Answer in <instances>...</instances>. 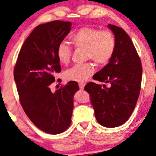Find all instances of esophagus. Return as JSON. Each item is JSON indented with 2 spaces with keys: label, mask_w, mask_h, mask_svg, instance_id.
I'll use <instances>...</instances> for the list:
<instances>
[{
  "label": "esophagus",
  "mask_w": 156,
  "mask_h": 156,
  "mask_svg": "<svg viewBox=\"0 0 156 156\" xmlns=\"http://www.w3.org/2000/svg\"><path fill=\"white\" fill-rule=\"evenodd\" d=\"M78 86H79V88L81 89V90H83V87L85 86V83H80L79 84H78Z\"/></svg>",
  "instance_id": "obj_1"
}]
</instances>
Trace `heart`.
<instances>
[{"mask_svg": "<svg viewBox=\"0 0 156 156\" xmlns=\"http://www.w3.org/2000/svg\"><path fill=\"white\" fill-rule=\"evenodd\" d=\"M76 48L86 49V58L92 59L98 65H104L110 61L115 49V38L109 30L101 31L91 27L80 28L71 37ZM72 50L67 44L61 43L56 49L59 62L67 64L71 58ZM94 67L90 63L75 65L64 73L65 79L69 81L83 82L93 74Z\"/></svg>", "mask_w": 156, "mask_h": 156, "instance_id": "1", "label": "heart"}]
</instances>
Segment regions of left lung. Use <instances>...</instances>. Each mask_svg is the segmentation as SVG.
Wrapping results in <instances>:
<instances>
[{
    "label": "left lung",
    "instance_id": "left-lung-1",
    "mask_svg": "<svg viewBox=\"0 0 156 156\" xmlns=\"http://www.w3.org/2000/svg\"><path fill=\"white\" fill-rule=\"evenodd\" d=\"M115 38V49L109 63L93 79L109 83L110 87L90 82L84 90L90 94L98 122L105 127L125 123L134 110L141 90V60L131 38L121 27L108 24Z\"/></svg>",
    "mask_w": 156,
    "mask_h": 156
}]
</instances>
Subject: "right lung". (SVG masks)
Returning a JSON list of instances; mask_svg holds the SVG:
<instances>
[{"label": "right lung", "instance_id": "right-lung-1", "mask_svg": "<svg viewBox=\"0 0 156 156\" xmlns=\"http://www.w3.org/2000/svg\"><path fill=\"white\" fill-rule=\"evenodd\" d=\"M71 22L54 20L38 25L23 43L14 69L20 104L41 130L59 134L71 123L73 96L79 90L75 81L52 92L49 86L61 68L58 46L71 30Z\"/></svg>", "mask_w": 156, "mask_h": 156}]
</instances>
